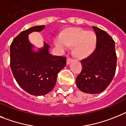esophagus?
Returning a JSON list of instances; mask_svg holds the SVG:
<instances>
[{"instance_id":"esophagus-1","label":"esophagus","mask_w":126,"mask_h":126,"mask_svg":"<svg viewBox=\"0 0 126 126\" xmlns=\"http://www.w3.org/2000/svg\"><path fill=\"white\" fill-rule=\"evenodd\" d=\"M71 61H72V58H68L67 59H66V64L68 65V64H70V63Z\"/></svg>"}]
</instances>
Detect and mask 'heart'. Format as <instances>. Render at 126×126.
I'll return each instance as SVG.
<instances>
[{"label": "heart", "mask_w": 126, "mask_h": 126, "mask_svg": "<svg viewBox=\"0 0 126 126\" xmlns=\"http://www.w3.org/2000/svg\"><path fill=\"white\" fill-rule=\"evenodd\" d=\"M54 43L62 50H66L69 46H74L75 55L79 58H84L89 56L95 49L97 36L92 31L87 32L81 29H74L56 38Z\"/></svg>", "instance_id": "1"}]
</instances>
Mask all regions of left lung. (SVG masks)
I'll list each match as a JSON object with an SVG mask.
<instances>
[{"mask_svg":"<svg viewBox=\"0 0 126 126\" xmlns=\"http://www.w3.org/2000/svg\"><path fill=\"white\" fill-rule=\"evenodd\" d=\"M97 36L95 50L81 61L82 70L76 78V84L84 93L96 94L109 86L115 76L117 55L115 42L107 32L93 26Z\"/></svg>","mask_w":126,"mask_h":126,"instance_id":"8db88e82","label":"left lung"}]
</instances>
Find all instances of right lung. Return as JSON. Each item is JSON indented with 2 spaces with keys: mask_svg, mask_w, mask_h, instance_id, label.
<instances>
[{
  "mask_svg": "<svg viewBox=\"0 0 126 126\" xmlns=\"http://www.w3.org/2000/svg\"><path fill=\"white\" fill-rule=\"evenodd\" d=\"M45 25L31 27L19 34L10 46V66L19 86L29 94L44 95L49 93L56 83L58 74L66 65V58L52 56L50 46L44 42V47L34 51L28 35L42 31Z\"/></svg>",
  "mask_w": 126,
  "mask_h": 126,
  "instance_id": "1",
  "label": "right lung"
}]
</instances>
